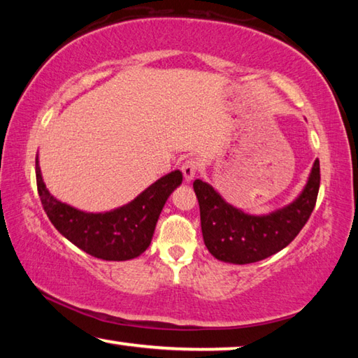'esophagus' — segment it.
Returning a JSON list of instances; mask_svg holds the SVG:
<instances>
[{
    "label": "esophagus",
    "mask_w": 358,
    "mask_h": 358,
    "mask_svg": "<svg viewBox=\"0 0 358 358\" xmlns=\"http://www.w3.org/2000/svg\"><path fill=\"white\" fill-rule=\"evenodd\" d=\"M197 169H199L197 161L186 159V161L183 162V166H181V172H183V175H185V180H186V181H191L194 177H196Z\"/></svg>",
    "instance_id": "obj_1"
}]
</instances>
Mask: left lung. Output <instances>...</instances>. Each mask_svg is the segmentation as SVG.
I'll return each mask as SVG.
<instances>
[{
	"label": "left lung",
	"mask_w": 358,
	"mask_h": 358,
	"mask_svg": "<svg viewBox=\"0 0 358 358\" xmlns=\"http://www.w3.org/2000/svg\"><path fill=\"white\" fill-rule=\"evenodd\" d=\"M320 185L319 159L299 197L273 213L254 216L227 203L213 186L202 180L192 183L207 250L217 260L229 264H252L273 256L292 241L314 210Z\"/></svg>",
	"instance_id": "obj_1"
}]
</instances>
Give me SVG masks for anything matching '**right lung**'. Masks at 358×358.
I'll return each instance as SVG.
<instances>
[{
  "instance_id": "1",
  "label": "right lung",
  "mask_w": 358,
  "mask_h": 358,
  "mask_svg": "<svg viewBox=\"0 0 358 358\" xmlns=\"http://www.w3.org/2000/svg\"><path fill=\"white\" fill-rule=\"evenodd\" d=\"M181 181L183 175L173 171L123 207L106 213H87L59 202L48 192L36 157V183L48 220L71 243L102 260H129L141 256L151 243L162 207Z\"/></svg>"
}]
</instances>
